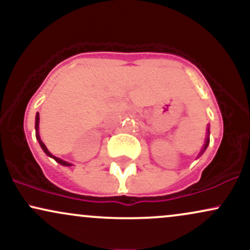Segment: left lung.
Returning a JSON list of instances; mask_svg holds the SVG:
<instances>
[{
    "label": "left lung",
    "mask_w": 250,
    "mask_h": 250,
    "mask_svg": "<svg viewBox=\"0 0 250 250\" xmlns=\"http://www.w3.org/2000/svg\"><path fill=\"white\" fill-rule=\"evenodd\" d=\"M208 134H209V129H208ZM208 145H209V137H207V141H206V145H205V147H203V148H202V150H201V154H202L203 151H205L206 149H207Z\"/></svg>",
    "instance_id": "1"
}]
</instances>
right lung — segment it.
<instances>
[{"mask_svg":"<svg viewBox=\"0 0 250 250\" xmlns=\"http://www.w3.org/2000/svg\"><path fill=\"white\" fill-rule=\"evenodd\" d=\"M39 122H40V114L37 113V114H36V122H35V128H36V137H37V140H39V143H40V146H41V147H42L43 151H44V153L47 154L48 156H51V157H54V160H55L56 162H59L60 165H62V166H71L70 163H68V162L63 161V160H61V159H57V157L53 156V155H51V154L49 153V150H48L47 147H45V146H44V143H43V142L41 141V139H40V136H39Z\"/></svg>","mask_w":250,"mask_h":250,"instance_id":"1","label":"right lung"}]
</instances>
